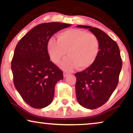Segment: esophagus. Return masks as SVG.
I'll return each instance as SVG.
<instances>
[{
	"label": "esophagus",
	"mask_w": 133,
	"mask_h": 133,
	"mask_svg": "<svg viewBox=\"0 0 133 133\" xmlns=\"http://www.w3.org/2000/svg\"><path fill=\"white\" fill-rule=\"evenodd\" d=\"M70 75V73L68 72H63V77H66V76H68Z\"/></svg>",
	"instance_id": "obj_1"
}]
</instances>
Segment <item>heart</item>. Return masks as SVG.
<instances>
[{"label":"heart","instance_id":"1","mask_svg":"<svg viewBox=\"0 0 133 133\" xmlns=\"http://www.w3.org/2000/svg\"><path fill=\"white\" fill-rule=\"evenodd\" d=\"M47 48L51 59L58 64L68 51V57L61 63V67L70 71L77 67L84 70L92 65L100 51V42L95 34L79 29H71L62 32L56 41L51 38Z\"/></svg>","mask_w":133,"mask_h":133}]
</instances>
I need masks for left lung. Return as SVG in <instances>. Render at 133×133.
Wrapping results in <instances>:
<instances>
[{
	"mask_svg": "<svg viewBox=\"0 0 133 133\" xmlns=\"http://www.w3.org/2000/svg\"><path fill=\"white\" fill-rule=\"evenodd\" d=\"M77 27L89 29L100 42L99 53L94 63L75 74L78 102L84 108L93 110L106 103L115 90L122 62L117 43L105 32L87 25Z\"/></svg>",
	"mask_w": 133,
	"mask_h": 133,
	"instance_id": "8db88e82",
	"label": "left lung"
}]
</instances>
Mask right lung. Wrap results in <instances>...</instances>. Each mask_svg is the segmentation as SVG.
Here are the masks:
<instances>
[{
  "label": "right lung",
  "mask_w": 133,
  "mask_h": 133,
  "mask_svg": "<svg viewBox=\"0 0 133 133\" xmlns=\"http://www.w3.org/2000/svg\"><path fill=\"white\" fill-rule=\"evenodd\" d=\"M71 26L50 22L34 27L16 45L11 61L15 88L32 108H43L52 102L56 83L63 71L50 61L47 44L56 32Z\"/></svg>",
  "instance_id": "1"
}]
</instances>
